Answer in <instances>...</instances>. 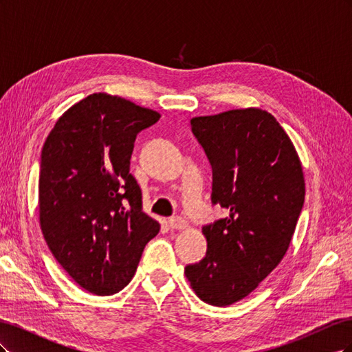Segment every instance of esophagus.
I'll list each match as a JSON object with an SVG mask.
<instances>
[{"mask_svg": "<svg viewBox=\"0 0 352 352\" xmlns=\"http://www.w3.org/2000/svg\"><path fill=\"white\" fill-rule=\"evenodd\" d=\"M168 226L172 228V229H186L188 228V221L184 217L176 216V217L168 219Z\"/></svg>", "mask_w": 352, "mask_h": 352, "instance_id": "obj_1", "label": "esophagus"}]
</instances>
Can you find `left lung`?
Wrapping results in <instances>:
<instances>
[{
    "label": "left lung",
    "instance_id": "left-lung-1",
    "mask_svg": "<svg viewBox=\"0 0 352 352\" xmlns=\"http://www.w3.org/2000/svg\"><path fill=\"white\" fill-rule=\"evenodd\" d=\"M192 133L212 168L211 202L229 216L202 228L206 257L186 278L202 301L226 307L250 295L286 254L305 197L300 157L260 109L194 117Z\"/></svg>",
    "mask_w": 352,
    "mask_h": 352
}]
</instances>
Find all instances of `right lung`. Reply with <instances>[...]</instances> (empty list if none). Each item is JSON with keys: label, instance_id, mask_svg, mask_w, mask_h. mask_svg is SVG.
I'll use <instances>...</instances> for the list:
<instances>
[{"label": "right lung", "instance_id": "obj_1", "mask_svg": "<svg viewBox=\"0 0 352 352\" xmlns=\"http://www.w3.org/2000/svg\"><path fill=\"white\" fill-rule=\"evenodd\" d=\"M158 119L132 101L92 94L60 117L42 146L41 229L61 267L91 294L122 291L160 230L129 172L136 135Z\"/></svg>", "mask_w": 352, "mask_h": 352}]
</instances>
